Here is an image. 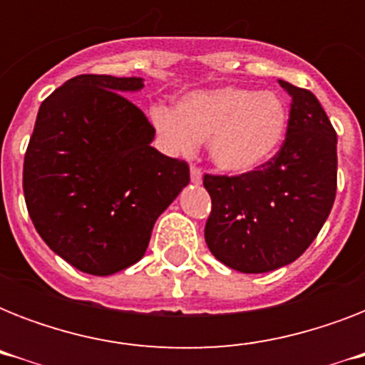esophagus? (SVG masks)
I'll return each instance as SVG.
<instances>
[{"instance_id":"34e87169","label":"esophagus","mask_w":365,"mask_h":365,"mask_svg":"<svg viewBox=\"0 0 365 365\" xmlns=\"http://www.w3.org/2000/svg\"><path fill=\"white\" fill-rule=\"evenodd\" d=\"M191 183H195V185H200V183H202V172H200L197 166H191Z\"/></svg>"}]
</instances>
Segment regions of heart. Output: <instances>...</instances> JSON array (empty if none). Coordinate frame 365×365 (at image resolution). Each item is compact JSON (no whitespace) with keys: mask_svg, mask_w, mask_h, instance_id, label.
Instances as JSON below:
<instances>
[{"mask_svg":"<svg viewBox=\"0 0 365 365\" xmlns=\"http://www.w3.org/2000/svg\"><path fill=\"white\" fill-rule=\"evenodd\" d=\"M166 151L191 157L208 142L212 165L225 174H248L277 153L288 128V110L271 91L220 87L183 96L174 111L155 106L151 113Z\"/></svg>","mask_w":365,"mask_h":365,"instance_id":"heart-1","label":"heart"}]
</instances>
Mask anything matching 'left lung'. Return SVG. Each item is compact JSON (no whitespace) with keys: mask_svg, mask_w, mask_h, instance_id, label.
Wrapping results in <instances>:
<instances>
[{"mask_svg":"<svg viewBox=\"0 0 365 365\" xmlns=\"http://www.w3.org/2000/svg\"><path fill=\"white\" fill-rule=\"evenodd\" d=\"M278 83L292 96L280 151L248 174L205 176L206 244L223 265L248 274L297 259L328 220L337 189V134L326 111L311 91Z\"/></svg>","mask_w":365,"mask_h":365,"instance_id":"1","label":"left lung"}]
</instances>
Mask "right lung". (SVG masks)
<instances>
[{
  "label": "right lung",
  "instance_id": "add662e5",
  "mask_svg": "<svg viewBox=\"0 0 365 365\" xmlns=\"http://www.w3.org/2000/svg\"><path fill=\"white\" fill-rule=\"evenodd\" d=\"M142 77L77 76L37 111L24 157V199L54 254L110 277L140 261L157 217L189 183L187 163L151 142L155 128L125 94Z\"/></svg>",
  "mask_w": 365,
  "mask_h": 365
}]
</instances>
